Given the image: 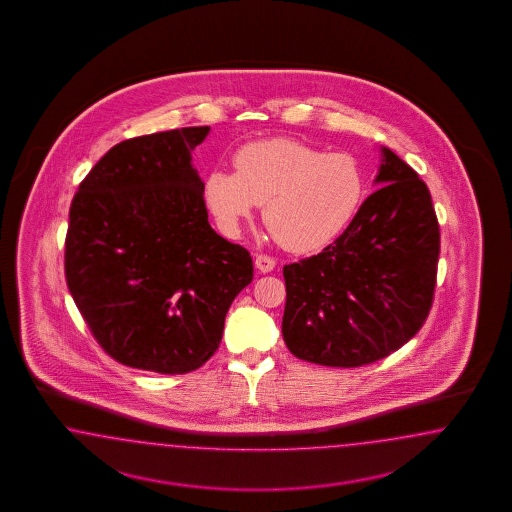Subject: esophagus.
Masks as SVG:
<instances>
[{
	"label": "esophagus",
	"mask_w": 512,
	"mask_h": 512,
	"mask_svg": "<svg viewBox=\"0 0 512 512\" xmlns=\"http://www.w3.org/2000/svg\"><path fill=\"white\" fill-rule=\"evenodd\" d=\"M255 266H257L263 274H268V272H272V270H274L276 261H274V257H270V255H257V259H255Z\"/></svg>",
	"instance_id": "esophagus-1"
}]
</instances>
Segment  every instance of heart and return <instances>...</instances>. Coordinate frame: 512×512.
<instances>
[{
    "label": "heart",
    "instance_id": "b5f03b06",
    "mask_svg": "<svg viewBox=\"0 0 512 512\" xmlns=\"http://www.w3.org/2000/svg\"><path fill=\"white\" fill-rule=\"evenodd\" d=\"M366 180L357 159L325 154L293 139L242 146L234 172L216 169L204 180V201L227 233L263 204L264 225L295 253L325 248L357 216Z\"/></svg>",
    "mask_w": 512,
    "mask_h": 512
}]
</instances>
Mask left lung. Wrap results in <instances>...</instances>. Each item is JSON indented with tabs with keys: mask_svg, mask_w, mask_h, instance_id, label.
I'll return each instance as SVG.
<instances>
[{
	"mask_svg": "<svg viewBox=\"0 0 512 512\" xmlns=\"http://www.w3.org/2000/svg\"><path fill=\"white\" fill-rule=\"evenodd\" d=\"M379 189L321 253L283 266L281 332L296 358L358 368L398 351L434 302L439 223L428 186L383 148Z\"/></svg>",
	"mask_w": 512,
	"mask_h": 512,
	"instance_id": "left-lung-1",
	"label": "left lung"
}]
</instances>
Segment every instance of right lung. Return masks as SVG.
<instances>
[{
  "instance_id": "right-lung-1",
  "label": "right lung",
  "mask_w": 512,
  "mask_h": 512,
  "mask_svg": "<svg viewBox=\"0 0 512 512\" xmlns=\"http://www.w3.org/2000/svg\"><path fill=\"white\" fill-rule=\"evenodd\" d=\"M210 127L127 139L80 182L69 210L65 279L93 338L116 362L195 372L253 279L246 248L210 227L191 152Z\"/></svg>"
}]
</instances>
